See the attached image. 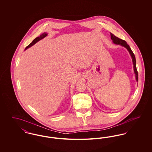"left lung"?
<instances>
[{"label":"left lung","mask_w":152,"mask_h":152,"mask_svg":"<svg viewBox=\"0 0 152 152\" xmlns=\"http://www.w3.org/2000/svg\"><path fill=\"white\" fill-rule=\"evenodd\" d=\"M110 36H111V39L113 40V43L115 44H118V45H121L123 47H124L129 52L130 56H131V58H132V62H133V69H134V74H135L136 80L137 81H138V77L137 71V68H136V60L135 56H134L133 52L132 51L130 47L129 46L128 44H127L125 40H122L121 39H119L118 37H116V36H115L113 34H112L111 33H110Z\"/></svg>","instance_id":"obj_1"}]
</instances>
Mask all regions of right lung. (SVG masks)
<instances>
[{
    "label": "right lung",
    "instance_id": "right-lung-1",
    "mask_svg": "<svg viewBox=\"0 0 152 152\" xmlns=\"http://www.w3.org/2000/svg\"><path fill=\"white\" fill-rule=\"evenodd\" d=\"M48 35V34L47 33H46V32H44L43 34H42V35H40V36H39V37H36L32 42V43H31L29 44V45L27 46V47H26V48H25V50H26L27 49H28V48H30L31 47H32V45H34L35 44H36L37 42H38L39 41H40V40H42V39H43V38H44L45 37H46V36Z\"/></svg>",
    "mask_w": 152,
    "mask_h": 152
}]
</instances>
